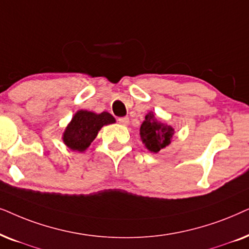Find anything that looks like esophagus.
<instances>
[{
	"instance_id": "34e87169",
	"label": "esophagus",
	"mask_w": 249,
	"mask_h": 249,
	"mask_svg": "<svg viewBox=\"0 0 249 249\" xmlns=\"http://www.w3.org/2000/svg\"><path fill=\"white\" fill-rule=\"evenodd\" d=\"M118 122L121 123L122 125H125V126H127L128 123H130V118H128V117H121V118H118Z\"/></svg>"
}]
</instances>
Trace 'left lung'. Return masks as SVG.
Wrapping results in <instances>:
<instances>
[{
    "label": "left lung",
    "mask_w": 249,
    "mask_h": 249,
    "mask_svg": "<svg viewBox=\"0 0 249 249\" xmlns=\"http://www.w3.org/2000/svg\"><path fill=\"white\" fill-rule=\"evenodd\" d=\"M174 128L166 123H163L156 117L152 111L145 115L144 121L140 127L142 143L150 152L157 154L171 144L174 135Z\"/></svg>",
    "instance_id": "left-lung-1"
}]
</instances>
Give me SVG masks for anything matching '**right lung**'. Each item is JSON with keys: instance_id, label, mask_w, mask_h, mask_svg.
Returning <instances> with one entry per match:
<instances>
[{"instance_id": "obj_1", "label": "right lung", "mask_w": 249, "mask_h": 249, "mask_svg": "<svg viewBox=\"0 0 249 249\" xmlns=\"http://www.w3.org/2000/svg\"><path fill=\"white\" fill-rule=\"evenodd\" d=\"M116 119L107 111L97 112L84 110L76 111L71 121L62 133V141L72 151L84 152L97 138L99 131L105 125L114 124Z\"/></svg>"}]
</instances>
